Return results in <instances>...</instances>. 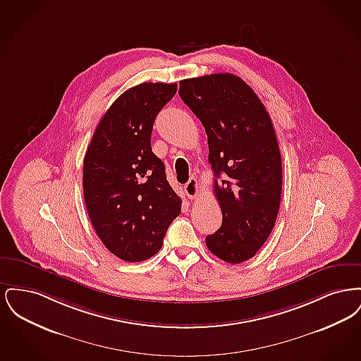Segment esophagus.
Returning a JSON list of instances; mask_svg holds the SVG:
<instances>
[{
	"instance_id": "obj_1",
	"label": "esophagus",
	"mask_w": 361,
	"mask_h": 361,
	"mask_svg": "<svg viewBox=\"0 0 361 361\" xmlns=\"http://www.w3.org/2000/svg\"><path fill=\"white\" fill-rule=\"evenodd\" d=\"M184 192H185V195L188 196L189 199L197 197V195L200 192V187L197 184V180L193 178V177L189 178L188 183L184 185Z\"/></svg>"
}]
</instances>
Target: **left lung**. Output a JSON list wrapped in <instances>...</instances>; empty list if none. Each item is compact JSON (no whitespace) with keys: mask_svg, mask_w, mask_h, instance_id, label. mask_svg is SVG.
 Returning a JSON list of instances; mask_svg holds the SVG:
<instances>
[{"mask_svg":"<svg viewBox=\"0 0 361 361\" xmlns=\"http://www.w3.org/2000/svg\"><path fill=\"white\" fill-rule=\"evenodd\" d=\"M178 94L206 130L224 216L207 247L240 264L268 240L280 207L283 171L274 124L253 89L230 73L183 80Z\"/></svg>","mask_w":361,"mask_h":361,"instance_id":"1","label":"left lung"}]
</instances>
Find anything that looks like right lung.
Here are the masks:
<instances>
[{"mask_svg":"<svg viewBox=\"0 0 361 361\" xmlns=\"http://www.w3.org/2000/svg\"><path fill=\"white\" fill-rule=\"evenodd\" d=\"M177 84L143 82L108 108L84 158L86 209L105 247L127 262L153 257L181 199L166 180L164 162L152 152L158 112Z\"/></svg>","mask_w":361,"mask_h":361,"instance_id":"obj_1","label":"right lung"}]
</instances>
